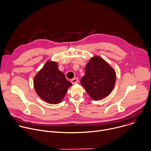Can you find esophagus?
<instances>
[{
  "label": "esophagus",
  "mask_w": 151,
  "mask_h": 151,
  "mask_svg": "<svg viewBox=\"0 0 151 151\" xmlns=\"http://www.w3.org/2000/svg\"><path fill=\"white\" fill-rule=\"evenodd\" d=\"M71 82L73 84V83H76L77 82H78V78H74L71 80Z\"/></svg>",
  "instance_id": "34e87169"
}]
</instances>
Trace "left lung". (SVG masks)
Returning a JSON list of instances; mask_svg holds the SVG:
<instances>
[{
    "label": "left lung",
    "mask_w": 151,
    "mask_h": 151,
    "mask_svg": "<svg viewBox=\"0 0 151 151\" xmlns=\"http://www.w3.org/2000/svg\"><path fill=\"white\" fill-rule=\"evenodd\" d=\"M115 81V71L103 58L95 56L86 66L81 83L91 99L99 100L111 93Z\"/></svg>",
    "instance_id": "1"
}]
</instances>
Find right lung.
Instances as JSON below:
<instances>
[{
    "mask_svg": "<svg viewBox=\"0 0 151 151\" xmlns=\"http://www.w3.org/2000/svg\"><path fill=\"white\" fill-rule=\"evenodd\" d=\"M71 85L72 83L58 70L57 63L51 61H48L34 78L36 93L50 104L60 103Z\"/></svg>",
    "mask_w": 151,
    "mask_h": 151,
    "instance_id": "obj_1",
    "label": "right lung"
}]
</instances>
